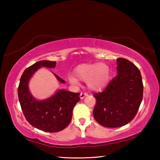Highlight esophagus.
<instances>
[{
	"instance_id": "1",
	"label": "esophagus",
	"mask_w": 160,
	"mask_h": 160,
	"mask_svg": "<svg viewBox=\"0 0 160 160\" xmlns=\"http://www.w3.org/2000/svg\"><path fill=\"white\" fill-rule=\"evenodd\" d=\"M88 94L86 93V92H81L80 93V99H83L84 97H85L86 96H88Z\"/></svg>"
}]
</instances>
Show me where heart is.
I'll list each match as a JSON object with an SVG mask.
<instances>
[{
	"label": "heart",
	"instance_id": "1",
	"mask_svg": "<svg viewBox=\"0 0 160 160\" xmlns=\"http://www.w3.org/2000/svg\"><path fill=\"white\" fill-rule=\"evenodd\" d=\"M75 72L80 80L87 81L88 87L92 90H99L107 85L109 79L110 69L108 65L103 63L82 64L76 67ZM77 77L70 74L69 82L72 85H79L80 80Z\"/></svg>",
	"mask_w": 160,
	"mask_h": 160
}]
</instances>
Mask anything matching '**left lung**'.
Here are the masks:
<instances>
[{"label": "left lung", "mask_w": 160, "mask_h": 160, "mask_svg": "<svg viewBox=\"0 0 160 160\" xmlns=\"http://www.w3.org/2000/svg\"><path fill=\"white\" fill-rule=\"evenodd\" d=\"M117 75L105 90L95 93L93 115L100 125L107 128L123 126L134 118L143 95L142 76L138 68L126 58L116 59Z\"/></svg>", "instance_id": "8db88e82"}]
</instances>
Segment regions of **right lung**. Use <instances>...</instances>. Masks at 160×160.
Returning a JSON list of instances; mask_svg holds the SVG:
<instances>
[{
  "mask_svg": "<svg viewBox=\"0 0 160 160\" xmlns=\"http://www.w3.org/2000/svg\"><path fill=\"white\" fill-rule=\"evenodd\" d=\"M56 61H40L28 68L20 78L18 87V98L27 121L32 126L43 131L56 132L68 126L72 119V109L80 101V93L58 90L50 97L38 100L30 93L29 82L37 70L42 67L54 68ZM55 75L58 81L65 80Z\"/></svg>",
  "mask_w": 160,
  "mask_h": 160,
  "instance_id": "1",
  "label": "right lung"
}]
</instances>
